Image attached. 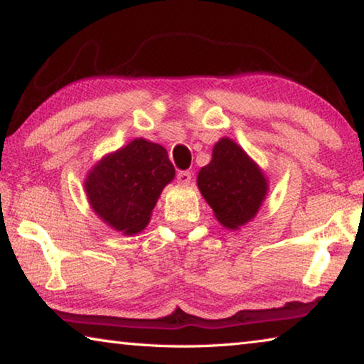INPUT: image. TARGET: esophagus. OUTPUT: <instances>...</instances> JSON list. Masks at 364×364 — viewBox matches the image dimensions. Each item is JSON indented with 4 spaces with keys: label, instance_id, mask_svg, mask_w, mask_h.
<instances>
[{
    "label": "esophagus",
    "instance_id": "34e87169",
    "mask_svg": "<svg viewBox=\"0 0 364 364\" xmlns=\"http://www.w3.org/2000/svg\"><path fill=\"white\" fill-rule=\"evenodd\" d=\"M176 183L178 184H183V186H186V184H189L191 183V173L189 171H178V175H176Z\"/></svg>",
    "mask_w": 364,
    "mask_h": 364
}]
</instances>
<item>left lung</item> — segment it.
Masks as SVG:
<instances>
[{
    "mask_svg": "<svg viewBox=\"0 0 364 364\" xmlns=\"http://www.w3.org/2000/svg\"><path fill=\"white\" fill-rule=\"evenodd\" d=\"M197 186L221 225L237 230L255 217L268 193L263 171L239 144L221 138L210 164L197 175Z\"/></svg>",
    "mask_w": 364,
    "mask_h": 364,
    "instance_id": "left-lung-1",
    "label": "left lung"
}]
</instances>
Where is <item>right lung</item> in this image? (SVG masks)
Instances as JSON below:
<instances>
[{
  "label": "right lung",
  "instance_id": "right-lung-1",
  "mask_svg": "<svg viewBox=\"0 0 364 364\" xmlns=\"http://www.w3.org/2000/svg\"><path fill=\"white\" fill-rule=\"evenodd\" d=\"M173 178L175 167L165 147L136 138L90 170L85 191L104 223L132 236L149 223L160 193Z\"/></svg>",
  "mask_w": 364,
  "mask_h": 364
}]
</instances>
